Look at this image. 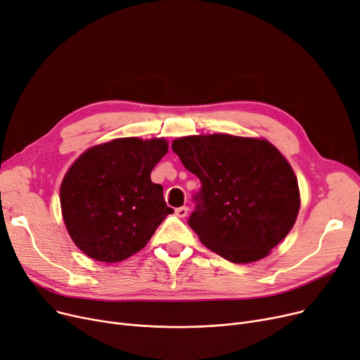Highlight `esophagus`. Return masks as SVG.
I'll return each instance as SVG.
<instances>
[{"label":"esophagus","instance_id":"esophagus-1","mask_svg":"<svg viewBox=\"0 0 360 360\" xmlns=\"http://www.w3.org/2000/svg\"><path fill=\"white\" fill-rule=\"evenodd\" d=\"M175 214H176L178 217H185L186 214H188V207H186V206L178 207V209L175 210Z\"/></svg>","mask_w":360,"mask_h":360}]
</instances>
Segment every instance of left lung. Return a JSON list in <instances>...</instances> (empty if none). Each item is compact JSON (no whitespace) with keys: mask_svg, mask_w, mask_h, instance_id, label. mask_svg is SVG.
<instances>
[{"mask_svg":"<svg viewBox=\"0 0 360 360\" xmlns=\"http://www.w3.org/2000/svg\"><path fill=\"white\" fill-rule=\"evenodd\" d=\"M172 150L201 182L188 225L206 247L250 263L287 237L300 209L299 185L271 143L214 134L178 138Z\"/></svg>","mask_w":360,"mask_h":360,"instance_id":"obj_1","label":"left lung"}]
</instances>
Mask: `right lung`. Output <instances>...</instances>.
<instances>
[{
    "instance_id": "right-lung-1",
    "label": "right lung",
    "mask_w": 360,
    "mask_h": 360,
    "mask_svg": "<svg viewBox=\"0 0 360 360\" xmlns=\"http://www.w3.org/2000/svg\"><path fill=\"white\" fill-rule=\"evenodd\" d=\"M167 153L165 139L119 138L85 151L60 186L66 228L79 250L115 263L139 252L174 213L150 178Z\"/></svg>"
}]
</instances>
